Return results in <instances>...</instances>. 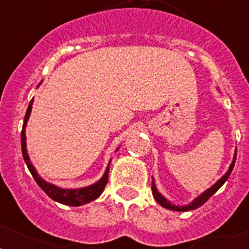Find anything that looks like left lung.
<instances>
[{
	"mask_svg": "<svg viewBox=\"0 0 249 249\" xmlns=\"http://www.w3.org/2000/svg\"><path fill=\"white\" fill-rule=\"evenodd\" d=\"M235 159H236V154H235V156H234V160H232L231 165H230V168H229V170H228V172H226V174H225L224 177L220 178V179H218V181H217L216 183H214V185L212 186V187H211V189H208V190H207V191H204V193L201 194L200 196H197L196 199H195V200H194L193 203H191V204L185 205V207H178V205L170 204L169 201L166 200L165 197L160 195L159 191L156 190L155 183H154V182H152V195H154V197H155V200L158 201V203H159V204L161 205V207H164V208H166V209H170V211H177V212H186V211H193V209L199 208L200 205L204 204L205 201L208 200L209 197L212 196L213 194L216 193L217 190L220 189L221 186L224 185L225 182L228 181V178L230 177V174H231V172H232V168H234V164H235Z\"/></svg>",
	"mask_w": 249,
	"mask_h": 249,
	"instance_id": "obj_1",
	"label": "left lung"
}]
</instances>
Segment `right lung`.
Masks as SVG:
<instances>
[{
    "label": "right lung",
    "mask_w": 249,
    "mask_h": 249,
    "mask_svg": "<svg viewBox=\"0 0 249 249\" xmlns=\"http://www.w3.org/2000/svg\"><path fill=\"white\" fill-rule=\"evenodd\" d=\"M32 102H29L28 108H27V112H25L24 116V124H23V129H21V154H23V158H24V161L28 166L29 172L32 174V177L35 178V181L37 182V185L40 186L41 189L44 190L46 195L49 197H52L53 200L58 201V203H62V204L71 205V207H77V205H83L86 203H90V201L95 200L105 190L106 185H107V181H108V168L106 169L103 177L91 186H88V187H83V189H75V190H66L60 189V187H56V186L52 185V183H48L46 181H44L42 178L37 174L36 169L33 168L31 160H29V156L27 154V148H25V124H27V120H28L29 115H31V109H32ZM109 166V165H108Z\"/></svg>",
    "instance_id": "1"
}]
</instances>
